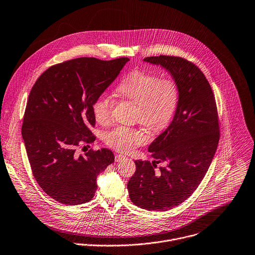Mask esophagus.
Wrapping results in <instances>:
<instances>
[{"label": "esophagus", "instance_id": "34e87169", "mask_svg": "<svg viewBox=\"0 0 255 255\" xmlns=\"http://www.w3.org/2000/svg\"><path fill=\"white\" fill-rule=\"evenodd\" d=\"M125 157H126V156L123 155V154H116L115 159H116V161H120V160H122V159L125 158Z\"/></svg>", "mask_w": 255, "mask_h": 255}]
</instances>
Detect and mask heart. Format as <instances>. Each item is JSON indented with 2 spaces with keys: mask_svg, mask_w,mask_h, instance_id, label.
<instances>
[{
  "mask_svg": "<svg viewBox=\"0 0 255 255\" xmlns=\"http://www.w3.org/2000/svg\"><path fill=\"white\" fill-rule=\"evenodd\" d=\"M121 99L134 104L132 118L151 132L162 130L171 121L179 102V86L172 77H160L151 72L135 70L129 73L117 87ZM115 102L112 97L102 94L92 105L97 123L108 125L112 120ZM146 140L144 132L137 128L117 127L105 136L110 147L128 151Z\"/></svg>",
  "mask_w": 255,
  "mask_h": 255,
  "instance_id": "1",
  "label": "heart"
}]
</instances>
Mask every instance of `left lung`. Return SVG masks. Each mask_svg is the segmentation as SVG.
I'll return each mask as SVG.
<instances>
[{"mask_svg":"<svg viewBox=\"0 0 255 255\" xmlns=\"http://www.w3.org/2000/svg\"><path fill=\"white\" fill-rule=\"evenodd\" d=\"M177 81L179 102L168 128L148 146L152 162L135 160L128 182L131 202L153 211L171 209L197 188L213 159L219 141L215 98L203 73L193 63L173 56L147 57ZM164 167L157 168V163Z\"/></svg>","mask_w":255,"mask_h":255,"instance_id":"obj_1","label":"left lung"}]
</instances>
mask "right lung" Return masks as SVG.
<instances>
[{
    "mask_svg": "<svg viewBox=\"0 0 255 255\" xmlns=\"http://www.w3.org/2000/svg\"><path fill=\"white\" fill-rule=\"evenodd\" d=\"M128 58H78L54 65L29 95L22 135L33 174L52 198L70 205L93 199L97 176L115 161L112 150L90 149L96 126L92 105L116 80ZM86 147V146H84Z\"/></svg>",
    "mask_w": 255,
    "mask_h": 255,
    "instance_id": "1",
    "label": "right lung"
}]
</instances>
